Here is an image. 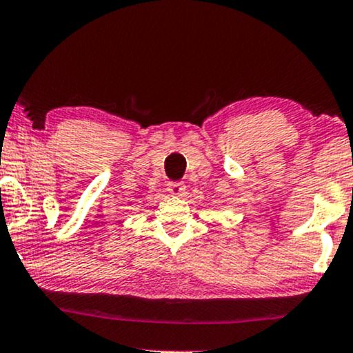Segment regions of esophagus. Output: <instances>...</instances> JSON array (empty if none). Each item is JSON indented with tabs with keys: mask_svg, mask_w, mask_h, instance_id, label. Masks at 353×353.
<instances>
[{
	"mask_svg": "<svg viewBox=\"0 0 353 353\" xmlns=\"http://www.w3.org/2000/svg\"><path fill=\"white\" fill-rule=\"evenodd\" d=\"M167 190L172 196H181V194L185 193L186 186L183 183H180V181H170L167 185Z\"/></svg>",
	"mask_w": 353,
	"mask_h": 353,
	"instance_id": "34e87169",
	"label": "esophagus"
}]
</instances>
